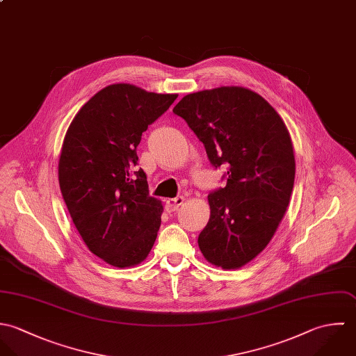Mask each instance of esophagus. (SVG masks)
<instances>
[{
	"mask_svg": "<svg viewBox=\"0 0 356 356\" xmlns=\"http://www.w3.org/2000/svg\"><path fill=\"white\" fill-rule=\"evenodd\" d=\"M183 202H184V197H176L173 200H168L165 208L168 212H175L183 205Z\"/></svg>",
	"mask_w": 356,
	"mask_h": 356,
	"instance_id": "34e87169",
	"label": "esophagus"
}]
</instances>
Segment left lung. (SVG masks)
I'll return each mask as SVG.
<instances>
[{"instance_id": "1", "label": "left lung", "mask_w": 356, "mask_h": 356, "mask_svg": "<svg viewBox=\"0 0 356 356\" xmlns=\"http://www.w3.org/2000/svg\"><path fill=\"white\" fill-rule=\"evenodd\" d=\"M204 143L227 184L208 197L198 236L205 259L224 270L252 261L273 239L290 201L296 162L289 131L259 93L221 86L184 96L173 108Z\"/></svg>"}]
</instances>
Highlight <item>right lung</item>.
I'll use <instances>...</instances> for the list:
<instances>
[{
  "instance_id": "1",
  "label": "right lung",
  "mask_w": 356,
  "mask_h": 356,
  "mask_svg": "<svg viewBox=\"0 0 356 356\" xmlns=\"http://www.w3.org/2000/svg\"><path fill=\"white\" fill-rule=\"evenodd\" d=\"M176 97L108 85L67 129L59 158L63 200L88 249L114 267L140 264L156 239L163 208L148 195L143 169H135L136 147Z\"/></svg>"
}]
</instances>
